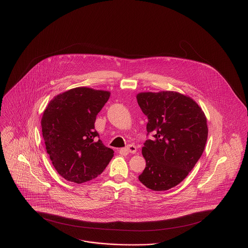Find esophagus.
<instances>
[{"label": "esophagus", "mask_w": 248, "mask_h": 248, "mask_svg": "<svg viewBox=\"0 0 248 248\" xmlns=\"http://www.w3.org/2000/svg\"><path fill=\"white\" fill-rule=\"evenodd\" d=\"M122 152L130 153V154H136L137 153V147L135 145H128L124 149H123Z\"/></svg>", "instance_id": "34e87169"}]
</instances>
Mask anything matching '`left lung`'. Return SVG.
<instances>
[{
  "instance_id": "8db88e82",
  "label": "left lung",
  "mask_w": 248,
  "mask_h": 248,
  "mask_svg": "<svg viewBox=\"0 0 248 248\" xmlns=\"http://www.w3.org/2000/svg\"><path fill=\"white\" fill-rule=\"evenodd\" d=\"M142 112L148 117L147 140L142 148L146 167L139 179L155 191L171 189L189 175L207 140L206 117L189 96L173 91L140 93Z\"/></svg>"
}]
</instances>
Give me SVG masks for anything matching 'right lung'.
I'll return each instance as SVG.
<instances>
[{"mask_svg": "<svg viewBox=\"0 0 248 248\" xmlns=\"http://www.w3.org/2000/svg\"><path fill=\"white\" fill-rule=\"evenodd\" d=\"M110 93L77 87L57 95L46 108L42 132L46 152L61 177L83 183L100 175L113 151L99 140L96 115Z\"/></svg>", "mask_w": 248, "mask_h": 248, "instance_id": "1", "label": "right lung"}]
</instances>
